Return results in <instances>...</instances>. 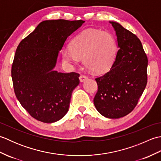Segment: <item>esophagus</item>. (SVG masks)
<instances>
[{
	"instance_id": "34e87169",
	"label": "esophagus",
	"mask_w": 161,
	"mask_h": 161,
	"mask_svg": "<svg viewBox=\"0 0 161 161\" xmlns=\"http://www.w3.org/2000/svg\"><path fill=\"white\" fill-rule=\"evenodd\" d=\"M87 79H88V77L84 75H81L80 76V80L81 82H83V81H84L85 80H86Z\"/></svg>"
}]
</instances>
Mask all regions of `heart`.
Masks as SVG:
<instances>
[{"label": "heart", "mask_w": 161, "mask_h": 161, "mask_svg": "<svg viewBox=\"0 0 161 161\" xmlns=\"http://www.w3.org/2000/svg\"><path fill=\"white\" fill-rule=\"evenodd\" d=\"M70 50L63 51V59L77 64L80 59L94 73L107 72L114 62L116 42L111 33L97 30H86L79 34L70 42Z\"/></svg>", "instance_id": "obj_1"}]
</instances>
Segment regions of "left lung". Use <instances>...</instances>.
I'll return each mask as SVG.
<instances>
[{"label":"left lung","instance_id":"obj_1","mask_svg":"<svg viewBox=\"0 0 161 161\" xmlns=\"http://www.w3.org/2000/svg\"><path fill=\"white\" fill-rule=\"evenodd\" d=\"M110 23L119 50L110 69L95 78L98 89L93 102L100 114L115 119L128 115L137 105L147 83L148 59L136 35L117 22Z\"/></svg>","mask_w":161,"mask_h":161}]
</instances>
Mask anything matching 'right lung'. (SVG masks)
I'll list each match as a JSON object with an SVG mask.
<instances>
[{
	"instance_id": "1",
	"label": "right lung",
	"mask_w": 161,
	"mask_h": 161,
	"mask_svg": "<svg viewBox=\"0 0 161 161\" xmlns=\"http://www.w3.org/2000/svg\"><path fill=\"white\" fill-rule=\"evenodd\" d=\"M85 21L44 20L17 47L12 66L13 86L22 107L37 120H59L69 108L80 74L54 70L66 39Z\"/></svg>"
}]
</instances>
